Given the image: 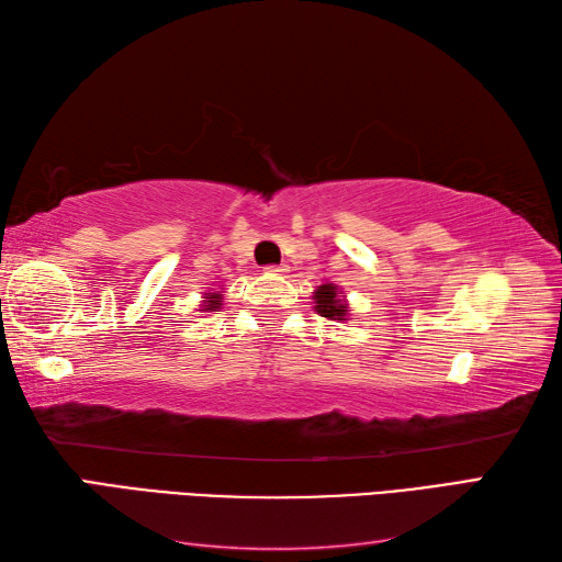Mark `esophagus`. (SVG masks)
<instances>
[{"mask_svg": "<svg viewBox=\"0 0 562 562\" xmlns=\"http://www.w3.org/2000/svg\"><path fill=\"white\" fill-rule=\"evenodd\" d=\"M266 270L274 272V274H282V272H288V266H268Z\"/></svg>", "mask_w": 562, "mask_h": 562, "instance_id": "obj_1", "label": "esophagus"}]
</instances>
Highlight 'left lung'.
Here are the masks:
<instances>
[{"instance_id": "1", "label": "left lung", "mask_w": 562, "mask_h": 562, "mask_svg": "<svg viewBox=\"0 0 562 562\" xmlns=\"http://www.w3.org/2000/svg\"><path fill=\"white\" fill-rule=\"evenodd\" d=\"M314 308L316 314L326 316L330 321H345L348 316V304L342 300V292L336 288V284H321V288L314 292Z\"/></svg>"}]
</instances>
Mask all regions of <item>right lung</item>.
Returning a JSON list of instances; mask_svg holds the SVG:
<instances>
[{
  "label": "right lung",
  "mask_w": 562,
  "mask_h": 562,
  "mask_svg": "<svg viewBox=\"0 0 562 562\" xmlns=\"http://www.w3.org/2000/svg\"><path fill=\"white\" fill-rule=\"evenodd\" d=\"M202 302H205V304H202L200 312H217V308L222 306V304H220V302H222V294H217V292H210Z\"/></svg>",
  "instance_id": "1"
}]
</instances>
